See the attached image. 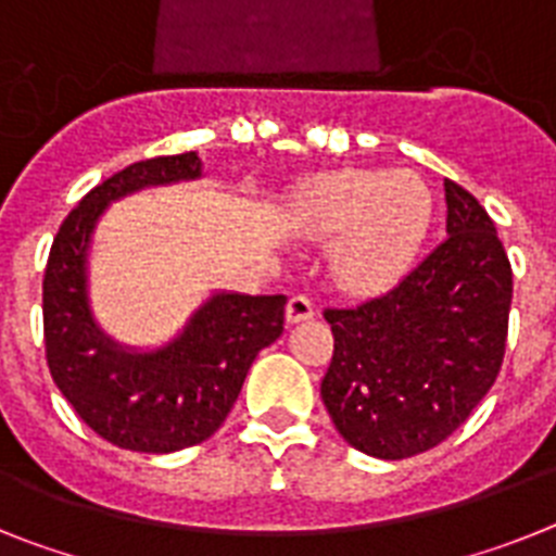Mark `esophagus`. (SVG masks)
<instances>
[{"instance_id":"esophagus-1","label":"esophagus","mask_w":556,"mask_h":556,"mask_svg":"<svg viewBox=\"0 0 556 556\" xmlns=\"http://www.w3.org/2000/svg\"><path fill=\"white\" fill-rule=\"evenodd\" d=\"M316 316V307L307 296H291L288 299V307H285V318H288V325H299V321H307V318Z\"/></svg>"}]
</instances>
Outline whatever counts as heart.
<instances>
[{
  "label": "heart",
  "mask_w": 556,
  "mask_h": 556,
  "mask_svg": "<svg viewBox=\"0 0 556 556\" xmlns=\"http://www.w3.org/2000/svg\"><path fill=\"white\" fill-rule=\"evenodd\" d=\"M431 218V190L408 170L327 173L296 195L299 229L338 240L332 271L355 293L392 288L417 260Z\"/></svg>",
  "instance_id": "heart-1"
}]
</instances>
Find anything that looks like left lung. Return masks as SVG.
I'll use <instances>...</instances> for the list:
<instances>
[{"label":"left lung","mask_w":556,"mask_h":556,"mask_svg":"<svg viewBox=\"0 0 556 556\" xmlns=\"http://www.w3.org/2000/svg\"><path fill=\"white\" fill-rule=\"evenodd\" d=\"M447 238L392 291L327 307L321 400L338 433L375 458L417 456L472 414L504 364L511 265L484 206L445 178Z\"/></svg>","instance_id":"obj_1"}]
</instances>
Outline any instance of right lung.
Listing matches in <instances>:
<instances>
[{
    "instance_id": "right-lung-1",
    "label": "right lung",
    "mask_w": 556,
    "mask_h": 556,
    "mask_svg": "<svg viewBox=\"0 0 556 556\" xmlns=\"http://www.w3.org/2000/svg\"><path fill=\"white\" fill-rule=\"evenodd\" d=\"M195 178V151L128 164L66 215L47 260L45 346L52 380L91 431L125 451L173 453L210 439L257 352L282 336V293H212L173 341L144 352L117 344L91 316L89 249L105 206L144 187Z\"/></svg>"
}]
</instances>
